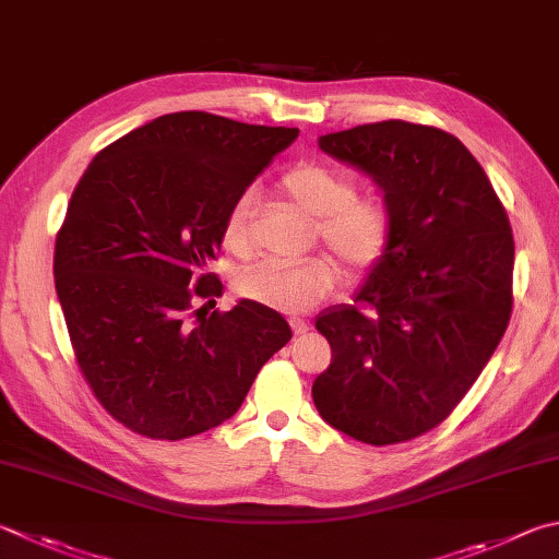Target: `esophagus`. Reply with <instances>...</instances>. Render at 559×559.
<instances>
[{"label": "esophagus", "mask_w": 559, "mask_h": 559, "mask_svg": "<svg viewBox=\"0 0 559 559\" xmlns=\"http://www.w3.org/2000/svg\"><path fill=\"white\" fill-rule=\"evenodd\" d=\"M290 328L296 334H306L308 332V322L300 320V318H290Z\"/></svg>", "instance_id": "1"}]
</instances>
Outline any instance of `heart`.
I'll list each match as a JSON object with an SVG mask.
<instances>
[{"label": "heart", "instance_id": "obj_1", "mask_svg": "<svg viewBox=\"0 0 559 559\" xmlns=\"http://www.w3.org/2000/svg\"><path fill=\"white\" fill-rule=\"evenodd\" d=\"M281 190L314 219L318 239L344 269L359 271L377 261L391 235V217L379 200L354 195V182L322 164H298L281 178ZM251 190L231 202L222 222V241L235 253L251 247ZM330 261H261L239 276V293L283 312L310 310L334 286Z\"/></svg>", "mask_w": 559, "mask_h": 559}]
</instances>
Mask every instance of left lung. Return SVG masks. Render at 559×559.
<instances>
[{
	"instance_id": "left-lung-1",
	"label": "left lung",
	"mask_w": 559,
	"mask_h": 559,
	"mask_svg": "<svg viewBox=\"0 0 559 559\" xmlns=\"http://www.w3.org/2000/svg\"><path fill=\"white\" fill-rule=\"evenodd\" d=\"M318 146L377 182L391 235L354 306L314 320L332 347L314 408L359 442L413 440L454 411L509 328L511 222L479 160L442 129L391 119Z\"/></svg>"
}]
</instances>
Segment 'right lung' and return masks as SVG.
<instances>
[{"instance_id":"obj_1","label":"right lung","mask_w":559,"mask_h":559,"mask_svg":"<svg viewBox=\"0 0 559 559\" xmlns=\"http://www.w3.org/2000/svg\"><path fill=\"white\" fill-rule=\"evenodd\" d=\"M296 139L176 111L99 151L80 178L56 237V293L80 371L129 430L182 440L217 428L290 340L257 300L210 312L192 298L222 293L207 269L227 210Z\"/></svg>"}]
</instances>
